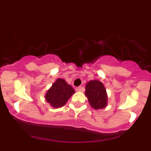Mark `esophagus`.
<instances>
[{
    "instance_id": "esophagus-1",
    "label": "esophagus",
    "mask_w": 151,
    "mask_h": 151,
    "mask_svg": "<svg viewBox=\"0 0 151 151\" xmlns=\"http://www.w3.org/2000/svg\"><path fill=\"white\" fill-rule=\"evenodd\" d=\"M76 91H83V88L79 86V87L76 88Z\"/></svg>"
}]
</instances>
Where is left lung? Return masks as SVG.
<instances>
[{
	"mask_svg": "<svg viewBox=\"0 0 151 151\" xmlns=\"http://www.w3.org/2000/svg\"><path fill=\"white\" fill-rule=\"evenodd\" d=\"M85 95L94 109H102L106 106L107 95L102 82L97 80L91 81L85 86Z\"/></svg>",
	"mask_w": 151,
	"mask_h": 151,
	"instance_id": "1",
	"label": "left lung"
}]
</instances>
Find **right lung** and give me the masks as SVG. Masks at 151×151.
I'll list each match as a JSON object with an SVG mask.
<instances>
[{
	"mask_svg": "<svg viewBox=\"0 0 151 151\" xmlns=\"http://www.w3.org/2000/svg\"><path fill=\"white\" fill-rule=\"evenodd\" d=\"M75 93L71 85H68L66 81L58 78L47 91L45 98L46 101L54 107H61L66 104L69 98Z\"/></svg>",
	"mask_w": 151,
	"mask_h": 151,
	"instance_id": "1",
	"label": "right lung"
}]
</instances>
